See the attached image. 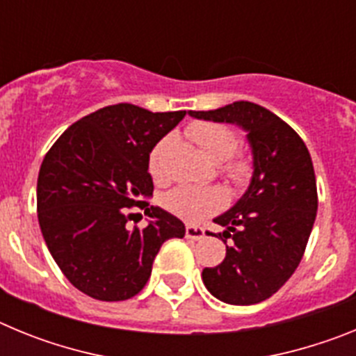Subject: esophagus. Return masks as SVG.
<instances>
[{
	"label": "esophagus",
	"mask_w": 356,
	"mask_h": 356,
	"mask_svg": "<svg viewBox=\"0 0 356 356\" xmlns=\"http://www.w3.org/2000/svg\"><path fill=\"white\" fill-rule=\"evenodd\" d=\"M185 237L193 238V241H200V238L205 237V229L200 228V226L187 225V228H185Z\"/></svg>",
	"instance_id": "esophagus-1"
}]
</instances>
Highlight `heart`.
Returning a JSON list of instances; mask_svg holds the SVG:
<instances>
[{"label": "heart", "instance_id": "obj_1", "mask_svg": "<svg viewBox=\"0 0 356 356\" xmlns=\"http://www.w3.org/2000/svg\"><path fill=\"white\" fill-rule=\"evenodd\" d=\"M188 135L212 162H225L234 155L238 146V137L232 128L219 122H194L188 127ZM168 140L162 139L151 149L147 168L156 181L163 180L162 155ZM253 165L246 156H235L226 163L225 172L235 185H244L250 180ZM162 207L184 221L197 222L210 213L221 210L226 203V194L219 187H196L178 185L160 197Z\"/></svg>", "mask_w": 356, "mask_h": 356}]
</instances>
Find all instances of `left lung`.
Returning a JSON list of instances; mask_svg holds the SVG:
<instances>
[{
    "instance_id": "8db88e82",
    "label": "left lung",
    "mask_w": 356,
    "mask_h": 356,
    "mask_svg": "<svg viewBox=\"0 0 356 356\" xmlns=\"http://www.w3.org/2000/svg\"><path fill=\"white\" fill-rule=\"evenodd\" d=\"M188 114L232 122L246 131L253 153V178L244 196L213 222L226 244L219 266L203 269V284L217 300L254 305L271 298L303 259L317 213L316 175L301 137L271 110L235 102Z\"/></svg>"
}]
</instances>
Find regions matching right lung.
Segmentation results:
<instances>
[{"mask_svg":"<svg viewBox=\"0 0 356 356\" xmlns=\"http://www.w3.org/2000/svg\"><path fill=\"white\" fill-rule=\"evenodd\" d=\"M185 118L119 103L85 115L46 153L37 180V216L49 253L78 291L99 301L139 294L160 246L185 235L172 213L151 207L147 160ZM131 206L150 222L127 228Z\"/></svg>","mask_w":356,"mask_h":356,"instance_id":"1","label":"right lung"}]
</instances>
